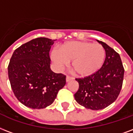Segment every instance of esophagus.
Returning a JSON list of instances; mask_svg holds the SVG:
<instances>
[{"mask_svg":"<svg viewBox=\"0 0 133 133\" xmlns=\"http://www.w3.org/2000/svg\"><path fill=\"white\" fill-rule=\"evenodd\" d=\"M74 78L72 77H70V76H67L66 77V82H70Z\"/></svg>","mask_w":133,"mask_h":133,"instance_id":"1","label":"esophagus"}]
</instances>
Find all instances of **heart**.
Listing matches in <instances>:
<instances>
[{
    "mask_svg": "<svg viewBox=\"0 0 133 133\" xmlns=\"http://www.w3.org/2000/svg\"><path fill=\"white\" fill-rule=\"evenodd\" d=\"M51 58L58 69L63 68L72 61V67L78 75L87 77L96 73L103 66L105 51L98 43L71 41L63 44L59 49H54Z\"/></svg>",
    "mask_w": 133,
    "mask_h": 133,
    "instance_id": "1",
    "label": "heart"
}]
</instances>
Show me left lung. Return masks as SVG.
I'll list each match as a JSON object with an SVG mask.
<instances>
[{"label":"left lung","mask_w":133,"mask_h":133,"mask_svg":"<svg viewBox=\"0 0 133 133\" xmlns=\"http://www.w3.org/2000/svg\"><path fill=\"white\" fill-rule=\"evenodd\" d=\"M97 41L105 49V62L96 73L76 79L79 89L75 94L77 103L92 110L103 109L114 103L120 94L124 75L119 54L105 42Z\"/></svg>","instance_id":"left-lung-1"}]
</instances>
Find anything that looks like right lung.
<instances>
[{
  "mask_svg": "<svg viewBox=\"0 0 133 133\" xmlns=\"http://www.w3.org/2000/svg\"><path fill=\"white\" fill-rule=\"evenodd\" d=\"M55 39L35 38L14 51L8 77L16 98L26 107L43 109L54 103L65 85V76L50 68L49 51Z\"/></svg>",
  "mask_w": 133,
  "mask_h": 133,
  "instance_id": "1",
  "label": "right lung"
}]
</instances>
